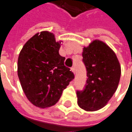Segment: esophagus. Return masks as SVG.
<instances>
[{
	"instance_id": "34e87169",
	"label": "esophagus",
	"mask_w": 132,
	"mask_h": 132,
	"mask_svg": "<svg viewBox=\"0 0 132 132\" xmlns=\"http://www.w3.org/2000/svg\"><path fill=\"white\" fill-rule=\"evenodd\" d=\"M71 70H72V72H73V73H75V72H76V68H75V66H74V65L71 68Z\"/></svg>"
}]
</instances>
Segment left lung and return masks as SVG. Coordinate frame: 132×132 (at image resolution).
Here are the masks:
<instances>
[{"label":"left lung","mask_w":132,"mask_h":132,"mask_svg":"<svg viewBox=\"0 0 132 132\" xmlns=\"http://www.w3.org/2000/svg\"><path fill=\"white\" fill-rule=\"evenodd\" d=\"M82 57L88 79L85 90L76 93L77 103L85 111H98L108 104L117 89L120 64L114 50L99 39L83 47Z\"/></svg>","instance_id":"left-lung-1"}]
</instances>
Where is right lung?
Listing matches in <instances>:
<instances>
[{
    "label": "right lung",
    "mask_w": 132,
    "mask_h": 132,
    "mask_svg": "<svg viewBox=\"0 0 132 132\" xmlns=\"http://www.w3.org/2000/svg\"><path fill=\"white\" fill-rule=\"evenodd\" d=\"M62 41L42 31L25 43L18 59V76L23 92L32 105L40 109L54 105L64 89L74 78L64 64L59 50Z\"/></svg>",
    "instance_id": "obj_1"
}]
</instances>
